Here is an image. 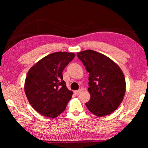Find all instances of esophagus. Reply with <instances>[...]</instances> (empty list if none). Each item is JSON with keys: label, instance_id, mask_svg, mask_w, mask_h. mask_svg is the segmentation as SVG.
<instances>
[{"label": "esophagus", "instance_id": "esophagus-1", "mask_svg": "<svg viewBox=\"0 0 148 148\" xmlns=\"http://www.w3.org/2000/svg\"><path fill=\"white\" fill-rule=\"evenodd\" d=\"M82 89H79V90H77V91H74V92L76 95H78L80 93V92H82Z\"/></svg>", "mask_w": 148, "mask_h": 148}]
</instances>
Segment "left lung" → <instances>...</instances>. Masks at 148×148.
<instances>
[{"label":"left lung","instance_id":"obj_1","mask_svg":"<svg viewBox=\"0 0 148 148\" xmlns=\"http://www.w3.org/2000/svg\"><path fill=\"white\" fill-rule=\"evenodd\" d=\"M77 56L89 72L91 98L86 103L95 116L111 114L121 103L126 90L124 74L116 63L104 55L87 49Z\"/></svg>","mask_w":148,"mask_h":148}]
</instances>
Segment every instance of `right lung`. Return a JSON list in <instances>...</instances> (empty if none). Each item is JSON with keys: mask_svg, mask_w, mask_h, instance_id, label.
I'll return each mask as SVG.
<instances>
[{"mask_svg": "<svg viewBox=\"0 0 148 148\" xmlns=\"http://www.w3.org/2000/svg\"><path fill=\"white\" fill-rule=\"evenodd\" d=\"M75 54L56 52L40 60L27 73L25 92L32 108L42 116L54 118L66 109L73 94L62 72Z\"/></svg>", "mask_w": 148, "mask_h": 148, "instance_id": "obj_1", "label": "right lung"}]
</instances>
